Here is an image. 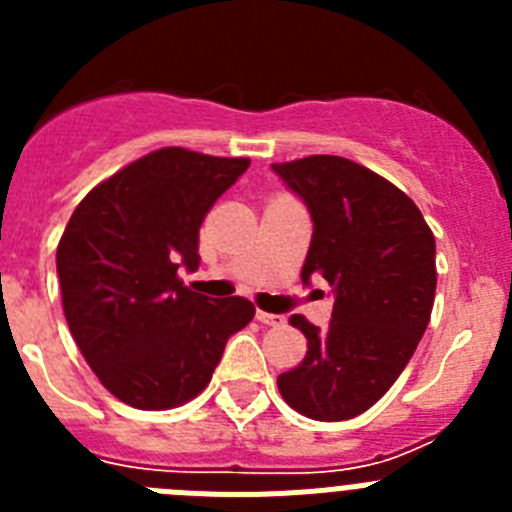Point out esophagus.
Segmentation results:
<instances>
[{
  "instance_id": "obj_1",
  "label": "esophagus",
  "mask_w": 512,
  "mask_h": 512,
  "mask_svg": "<svg viewBox=\"0 0 512 512\" xmlns=\"http://www.w3.org/2000/svg\"><path fill=\"white\" fill-rule=\"evenodd\" d=\"M256 318H259L261 325H269V328H279V325L287 323L284 315H274V312H264V310L256 312Z\"/></svg>"
}]
</instances>
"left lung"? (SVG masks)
<instances>
[{
  "instance_id": "obj_1",
  "label": "left lung",
  "mask_w": 512,
  "mask_h": 512,
  "mask_svg": "<svg viewBox=\"0 0 512 512\" xmlns=\"http://www.w3.org/2000/svg\"><path fill=\"white\" fill-rule=\"evenodd\" d=\"M271 171L310 212L302 282L323 277L333 295L325 330L289 318L307 356L279 374V392L305 418H356L395 384L428 328L436 238L408 194L348 158L307 156Z\"/></svg>"
}]
</instances>
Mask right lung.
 I'll use <instances>...</instances> for the list:
<instances>
[{
	"instance_id": "right-lung-1",
	"label": "right lung",
	"mask_w": 512,
	"mask_h": 512,
	"mask_svg": "<svg viewBox=\"0 0 512 512\" xmlns=\"http://www.w3.org/2000/svg\"><path fill=\"white\" fill-rule=\"evenodd\" d=\"M248 158L161 148L79 202L56 251L63 312L99 382L140 410L200 395L225 343L251 323L243 297H212L179 282L200 266V225Z\"/></svg>"
}]
</instances>
